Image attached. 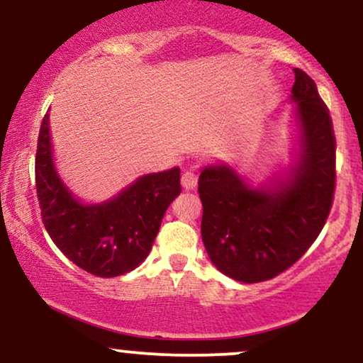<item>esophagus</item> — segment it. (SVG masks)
I'll use <instances>...</instances> for the list:
<instances>
[{
  "mask_svg": "<svg viewBox=\"0 0 363 363\" xmlns=\"http://www.w3.org/2000/svg\"><path fill=\"white\" fill-rule=\"evenodd\" d=\"M196 184H198V176H196L194 172H191V170H187V172L182 174V177H181V186L184 187L186 191L194 189Z\"/></svg>",
  "mask_w": 363,
  "mask_h": 363,
  "instance_id": "34e87169",
  "label": "esophagus"
}]
</instances>
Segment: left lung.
Returning a JSON list of instances; mask_svg holds the SVG:
<instances>
[{
    "label": "left lung",
    "instance_id": "left-lung-1",
    "mask_svg": "<svg viewBox=\"0 0 363 363\" xmlns=\"http://www.w3.org/2000/svg\"><path fill=\"white\" fill-rule=\"evenodd\" d=\"M291 162L254 186L234 165L201 167V237L211 262L237 281L257 283L290 268L323 230L335 193V135L309 74L295 68Z\"/></svg>",
    "mask_w": 363,
    "mask_h": 363
}]
</instances>
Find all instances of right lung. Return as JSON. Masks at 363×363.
<instances>
[{
  "instance_id": "right-lung-1",
  "label": "right lung",
  "mask_w": 363,
  "mask_h": 363,
  "mask_svg": "<svg viewBox=\"0 0 363 363\" xmlns=\"http://www.w3.org/2000/svg\"><path fill=\"white\" fill-rule=\"evenodd\" d=\"M181 169L145 174L106 201H83L56 167L44 116L35 155V186L48 234L57 249L95 277L129 273L147 259L170 203L181 194Z\"/></svg>"
}]
</instances>
